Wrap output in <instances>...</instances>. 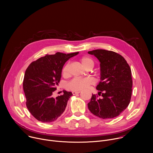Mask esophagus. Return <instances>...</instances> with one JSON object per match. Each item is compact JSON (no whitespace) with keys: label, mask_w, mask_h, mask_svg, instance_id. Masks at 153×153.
Wrapping results in <instances>:
<instances>
[{"label":"esophagus","mask_w":153,"mask_h":153,"mask_svg":"<svg viewBox=\"0 0 153 153\" xmlns=\"http://www.w3.org/2000/svg\"><path fill=\"white\" fill-rule=\"evenodd\" d=\"M80 93V91H73L72 92V93H73V95H75V94H79Z\"/></svg>","instance_id":"1"}]
</instances>
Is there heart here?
Returning a JSON list of instances; mask_svg holds the SVG:
<instances>
[{"label":"heart","mask_w":153,"mask_h":153,"mask_svg":"<svg viewBox=\"0 0 153 153\" xmlns=\"http://www.w3.org/2000/svg\"><path fill=\"white\" fill-rule=\"evenodd\" d=\"M80 62L82 65V66L85 68H93L94 67V62L93 60L89 57L84 56L80 59ZM68 65L67 64L62 68V74L64 76H66L67 74ZM94 80L93 79L90 77H86V78H78L76 77L73 79L69 82L67 83L66 85L67 89L71 90V91H80L85 89L87 88L89 85L93 84Z\"/></svg>","instance_id":"1"}]
</instances>
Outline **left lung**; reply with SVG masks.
<instances>
[{
    "label": "left lung",
    "instance_id": "left-lung-1",
    "mask_svg": "<svg viewBox=\"0 0 153 153\" xmlns=\"http://www.w3.org/2000/svg\"><path fill=\"white\" fill-rule=\"evenodd\" d=\"M100 62V82L96 89L98 98L92 94L88 103L89 110L94 115L109 119L118 116L128 106L132 94L131 70L126 60L119 54L105 50L88 52Z\"/></svg>",
    "mask_w": 153,
    "mask_h": 153
}]
</instances>
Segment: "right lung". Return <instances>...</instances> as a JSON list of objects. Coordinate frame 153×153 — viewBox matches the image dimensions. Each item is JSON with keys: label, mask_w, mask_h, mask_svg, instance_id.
I'll return each mask as SVG.
<instances>
[{"label": "right lung", "mask_w": 153, "mask_h": 153, "mask_svg": "<svg viewBox=\"0 0 153 153\" xmlns=\"http://www.w3.org/2000/svg\"><path fill=\"white\" fill-rule=\"evenodd\" d=\"M78 54H47L31 63L26 70L23 82L26 105L37 120L52 122L64 112L72 93L63 90V94L56 98L53 93L60 80L64 64Z\"/></svg>", "instance_id": "add662e5"}]
</instances>
